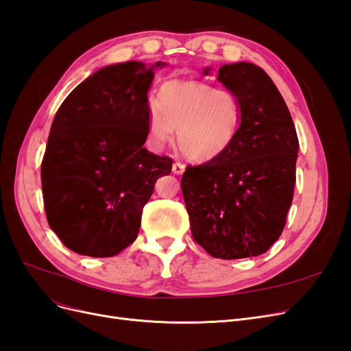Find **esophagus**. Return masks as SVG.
<instances>
[{"instance_id": "1", "label": "esophagus", "mask_w": 351, "mask_h": 351, "mask_svg": "<svg viewBox=\"0 0 351 351\" xmlns=\"http://www.w3.org/2000/svg\"><path fill=\"white\" fill-rule=\"evenodd\" d=\"M184 169H186V165L182 164V162H174V164H173V173L177 174V176L183 174Z\"/></svg>"}]
</instances>
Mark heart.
Returning <instances> with one entry per match:
<instances>
[{
  "label": "heart",
  "instance_id": "heart-1",
  "mask_svg": "<svg viewBox=\"0 0 351 351\" xmlns=\"http://www.w3.org/2000/svg\"><path fill=\"white\" fill-rule=\"evenodd\" d=\"M241 102L230 89L200 80H169L158 90L156 107L147 115L155 145L174 139L192 161H209L228 149L241 123Z\"/></svg>",
  "mask_w": 351,
  "mask_h": 351
}]
</instances>
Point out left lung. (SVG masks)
I'll return each mask as SVG.
<instances>
[{
	"mask_svg": "<svg viewBox=\"0 0 351 351\" xmlns=\"http://www.w3.org/2000/svg\"><path fill=\"white\" fill-rule=\"evenodd\" d=\"M218 80L240 98V129L226 152L186 168L182 192L193 239L210 256H258L285 227L299 139L280 90L259 66L224 64Z\"/></svg>",
	"mask_w": 351,
	"mask_h": 351,
	"instance_id": "1",
	"label": "left lung"
}]
</instances>
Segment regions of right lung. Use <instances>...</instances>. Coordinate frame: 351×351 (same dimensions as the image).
<instances>
[{
	"label": "right lung",
	"mask_w": 351,
	"mask_h": 351,
	"mask_svg": "<svg viewBox=\"0 0 351 351\" xmlns=\"http://www.w3.org/2000/svg\"><path fill=\"white\" fill-rule=\"evenodd\" d=\"M158 61L111 64L84 79L61 104L40 167L51 230L66 247L110 258L132 244L156 180L173 159L143 147L147 92Z\"/></svg>",
	"instance_id": "right-lung-1"
}]
</instances>
